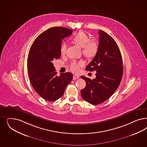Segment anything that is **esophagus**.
I'll list each match as a JSON object with an SVG mask.
<instances>
[{"mask_svg":"<svg viewBox=\"0 0 147 147\" xmlns=\"http://www.w3.org/2000/svg\"><path fill=\"white\" fill-rule=\"evenodd\" d=\"M78 78H80V76H78V75H74V76H73V80H75L78 79Z\"/></svg>","mask_w":147,"mask_h":147,"instance_id":"34e87169","label":"esophagus"}]
</instances>
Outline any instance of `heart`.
Returning a JSON list of instances; mask_svg holds the SVG:
<instances>
[{"mask_svg": "<svg viewBox=\"0 0 147 147\" xmlns=\"http://www.w3.org/2000/svg\"><path fill=\"white\" fill-rule=\"evenodd\" d=\"M74 43L80 47H82V52L85 57L92 58L95 57L98 51V45L95 40H90L89 37L84 32H80L72 38ZM66 45L63 43L60 51L62 55L65 53ZM83 62L72 61L71 64V70L75 72L79 71L80 66L83 65Z\"/></svg>", "mask_w": 147, "mask_h": 147, "instance_id": "obj_1", "label": "heart"}]
</instances>
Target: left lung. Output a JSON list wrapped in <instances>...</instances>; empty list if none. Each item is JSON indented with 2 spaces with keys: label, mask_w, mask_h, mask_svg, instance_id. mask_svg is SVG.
<instances>
[{
  "label": "left lung",
  "mask_w": 147,
  "mask_h": 147,
  "mask_svg": "<svg viewBox=\"0 0 147 147\" xmlns=\"http://www.w3.org/2000/svg\"><path fill=\"white\" fill-rule=\"evenodd\" d=\"M98 51L86 67L88 71H96V78L91 80L81 76L86 82L81 90L82 98L93 105L102 103L113 95L122 80L123 62L119 47L108 34L99 30Z\"/></svg>",
  "instance_id": "left-lung-1"
}]
</instances>
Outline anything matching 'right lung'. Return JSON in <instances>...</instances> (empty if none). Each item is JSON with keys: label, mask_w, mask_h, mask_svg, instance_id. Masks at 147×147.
Wrapping results in <instances>:
<instances>
[{"label": "right lung", "mask_w": 147, "mask_h": 147, "mask_svg": "<svg viewBox=\"0 0 147 147\" xmlns=\"http://www.w3.org/2000/svg\"><path fill=\"white\" fill-rule=\"evenodd\" d=\"M72 33L63 27H53L39 34L28 52V72L33 89L44 100L53 101L64 94L66 86L72 81L70 72L57 75L53 61L59 59L62 40Z\"/></svg>", "instance_id": "add662e5"}]
</instances>
